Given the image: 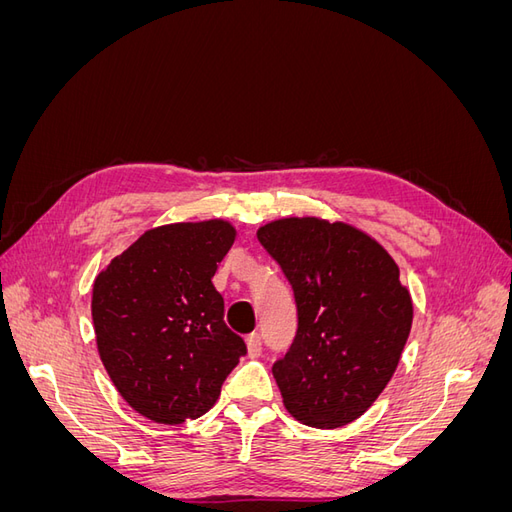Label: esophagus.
I'll return each instance as SVG.
<instances>
[{
  "label": "esophagus",
  "mask_w": 512,
  "mask_h": 512,
  "mask_svg": "<svg viewBox=\"0 0 512 512\" xmlns=\"http://www.w3.org/2000/svg\"><path fill=\"white\" fill-rule=\"evenodd\" d=\"M245 346H247V354L252 356V359H256V356H260L262 352V339L258 333H250L245 337Z\"/></svg>",
  "instance_id": "34e87169"
}]
</instances>
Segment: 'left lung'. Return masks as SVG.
Listing matches in <instances>:
<instances>
[{
  "instance_id": "8db88e82",
  "label": "left lung",
  "mask_w": 512,
  "mask_h": 512,
  "mask_svg": "<svg viewBox=\"0 0 512 512\" xmlns=\"http://www.w3.org/2000/svg\"><path fill=\"white\" fill-rule=\"evenodd\" d=\"M256 235L297 301V337L273 365L284 408L307 427H344L395 374L414 316L410 290L393 256L352 224L290 215Z\"/></svg>"
}]
</instances>
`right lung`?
<instances>
[{
  "label": "right lung",
  "mask_w": 512,
  "mask_h": 512,
  "mask_svg": "<svg viewBox=\"0 0 512 512\" xmlns=\"http://www.w3.org/2000/svg\"><path fill=\"white\" fill-rule=\"evenodd\" d=\"M235 237L220 218L156 226L96 275L98 354L119 395L149 421L181 425L209 412L245 354L211 282Z\"/></svg>",
  "instance_id": "obj_1"
}]
</instances>
